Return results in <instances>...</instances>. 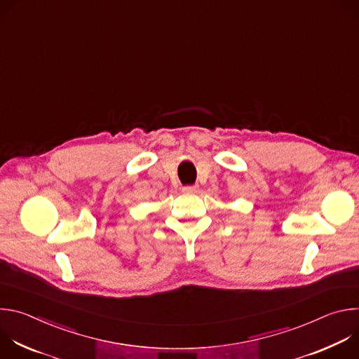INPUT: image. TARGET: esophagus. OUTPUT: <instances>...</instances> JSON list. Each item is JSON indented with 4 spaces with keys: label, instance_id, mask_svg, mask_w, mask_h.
<instances>
[{
    "label": "esophagus",
    "instance_id": "esophagus-1",
    "mask_svg": "<svg viewBox=\"0 0 359 359\" xmlns=\"http://www.w3.org/2000/svg\"><path fill=\"white\" fill-rule=\"evenodd\" d=\"M198 191V186H184L183 187V193H186V194H194V193H197Z\"/></svg>",
    "mask_w": 359,
    "mask_h": 359
}]
</instances>
